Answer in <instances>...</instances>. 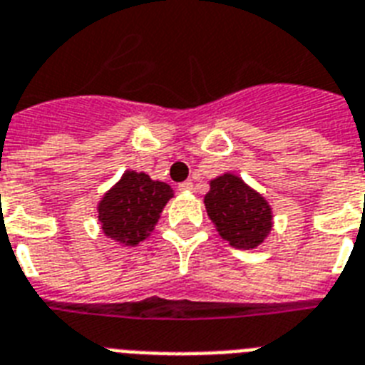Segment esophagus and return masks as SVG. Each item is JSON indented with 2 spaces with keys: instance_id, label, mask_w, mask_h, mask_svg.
<instances>
[{
  "instance_id": "34e87169",
  "label": "esophagus",
  "mask_w": 365,
  "mask_h": 365,
  "mask_svg": "<svg viewBox=\"0 0 365 365\" xmlns=\"http://www.w3.org/2000/svg\"><path fill=\"white\" fill-rule=\"evenodd\" d=\"M192 182L190 180H185V182H180L179 185V190H182V192H188V190H192Z\"/></svg>"
}]
</instances>
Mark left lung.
<instances>
[{"label": "left lung", "instance_id": "8db88e82", "mask_svg": "<svg viewBox=\"0 0 365 365\" xmlns=\"http://www.w3.org/2000/svg\"><path fill=\"white\" fill-rule=\"evenodd\" d=\"M205 207L218 233L235 249H255L271 230L269 205L235 175L212 180Z\"/></svg>", "mask_w": 365, "mask_h": 365}]
</instances>
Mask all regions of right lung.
<instances>
[{"mask_svg": "<svg viewBox=\"0 0 365 365\" xmlns=\"http://www.w3.org/2000/svg\"><path fill=\"white\" fill-rule=\"evenodd\" d=\"M173 196L171 186L148 175L128 171L101 200L100 222L109 237L135 247L158 222L160 212Z\"/></svg>", "mask_w": 365, "mask_h": 365, "instance_id": "1", "label": "right lung"}]
</instances>
